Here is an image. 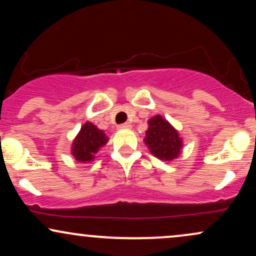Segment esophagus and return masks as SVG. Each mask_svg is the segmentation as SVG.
<instances>
[{
    "instance_id": "1",
    "label": "esophagus",
    "mask_w": 256,
    "mask_h": 256,
    "mask_svg": "<svg viewBox=\"0 0 256 256\" xmlns=\"http://www.w3.org/2000/svg\"><path fill=\"white\" fill-rule=\"evenodd\" d=\"M119 130H126V128H131V124L130 122H125V124H122L118 126Z\"/></svg>"
}]
</instances>
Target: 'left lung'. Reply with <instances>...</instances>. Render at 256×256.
I'll list each match as a JSON object with an SVG mask.
<instances>
[{
    "label": "left lung",
    "mask_w": 256,
    "mask_h": 256,
    "mask_svg": "<svg viewBox=\"0 0 256 256\" xmlns=\"http://www.w3.org/2000/svg\"><path fill=\"white\" fill-rule=\"evenodd\" d=\"M143 140L149 152L162 161L178 158L184 146L179 131L160 114L148 120V130Z\"/></svg>",
    "instance_id": "1"
}]
</instances>
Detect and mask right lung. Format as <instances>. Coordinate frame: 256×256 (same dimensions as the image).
Returning a JSON list of instances; mask_svg holds the SVG:
<instances>
[{"instance_id":"1","label":"right lung","mask_w":256,"mask_h":256,"mask_svg":"<svg viewBox=\"0 0 256 256\" xmlns=\"http://www.w3.org/2000/svg\"><path fill=\"white\" fill-rule=\"evenodd\" d=\"M110 140L104 130L92 122H86L82 126L71 146V154L76 161L89 164L95 160V155Z\"/></svg>"}]
</instances>
